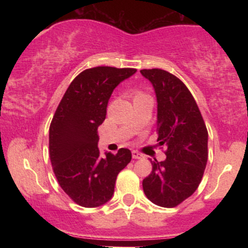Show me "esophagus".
Segmentation results:
<instances>
[{
	"label": "esophagus",
	"instance_id": "esophagus-1",
	"mask_svg": "<svg viewBox=\"0 0 248 248\" xmlns=\"http://www.w3.org/2000/svg\"><path fill=\"white\" fill-rule=\"evenodd\" d=\"M132 156H133V158H135V160H138V158H143V155L139 152H136V150H133Z\"/></svg>",
	"mask_w": 248,
	"mask_h": 248
}]
</instances>
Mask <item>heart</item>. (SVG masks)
<instances>
[{
	"label": "heart",
	"mask_w": 248,
	"mask_h": 248,
	"mask_svg": "<svg viewBox=\"0 0 248 248\" xmlns=\"http://www.w3.org/2000/svg\"><path fill=\"white\" fill-rule=\"evenodd\" d=\"M138 95H139V94H138Z\"/></svg>",
	"instance_id": "1"
}]
</instances>
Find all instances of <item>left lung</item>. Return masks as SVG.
Masks as SVG:
<instances>
[{
  "instance_id": "8db88e82",
  "label": "left lung",
  "mask_w": 248,
  "mask_h": 248,
  "mask_svg": "<svg viewBox=\"0 0 248 248\" xmlns=\"http://www.w3.org/2000/svg\"><path fill=\"white\" fill-rule=\"evenodd\" d=\"M152 82L157 100V134L167 158L152 161L143 179L147 198L163 207H175L197 190L207 162V129L187 87L164 70H141Z\"/></svg>"
}]
</instances>
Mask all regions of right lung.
I'll use <instances>...</instances> for the list:
<instances>
[{
	"instance_id": "add662e5",
	"label": "right lung",
	"mask_w": 248,
	"mask_h": 248,
	"mask_svg": "<svg viewBox=\"0 0 248 248\" xmlns=\"http://www.w3.org/2000/svg\"><path fill=\"white\" fill-rule=\"evenodd\" d=\"M135 69L98 66L82 71L71 82L50 124V160L59 186L84 207L107 203L114 193L118 173L132 160L127 148L118 154L98 148V127L106 119L114 88Z\"/></svg>"
}]
</instances>
